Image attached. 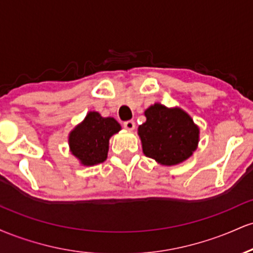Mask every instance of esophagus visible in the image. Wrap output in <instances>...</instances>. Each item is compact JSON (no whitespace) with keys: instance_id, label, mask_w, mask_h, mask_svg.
Listing matches in <instances>:
<instances>
[{"instance_id":"34e87169","label":"esophagus","mask_w":253,"mask_h":253,"mask_svg":"<svg viewBox=\"0 0 253 253\" xmlns=\"http://www.w3.org/2000/svg\"><path fill=\"white\" fill-rule=\"evenodd\" d=\"M124 127L128 130H133L135 128V123L133 120H128V121H125L124 123Z\"/></svg>"}]
</instances>
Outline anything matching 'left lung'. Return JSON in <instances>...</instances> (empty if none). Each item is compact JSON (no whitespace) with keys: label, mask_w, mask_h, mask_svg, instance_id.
Returning <instances> with one entry per match:
<instances>
[{"label":"left lung","mask_w":253,"mask_h":253,"mask_svg":"<svg viewBox=\"0 0 253 253\" xmlns=\"http://www.w3.org/2000/svg\"><path fill=\"white\" fill-rule=\"evenodd\" d=\"M145 117L146 123L138 128L145 156L162 165H176L193 155L199 128L187 113L156 103L146 109Z\"/></svg>","instance_id":"left-lung-1"}]
</instances>
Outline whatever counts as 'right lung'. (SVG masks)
Segmentation results:
<instances>
[{
    "instance_id": "1",
    "label": "right lung",
    "mask_w": 253,
    "mask_h": 253,
    "mask_svg": "<svg viewBox=\"0 0 253 253\" xmlns=\"http://www.w3.org/2000/svg\"><path fill=\"white\" fill-rule=\"evenodd\" d=\"M121 129L115 119L102 118L97 112L88 113L82 124L70 133L69 144L72 155L83 165H95L106 161L109 138Z\"/></svg>"
}]
</instances>
